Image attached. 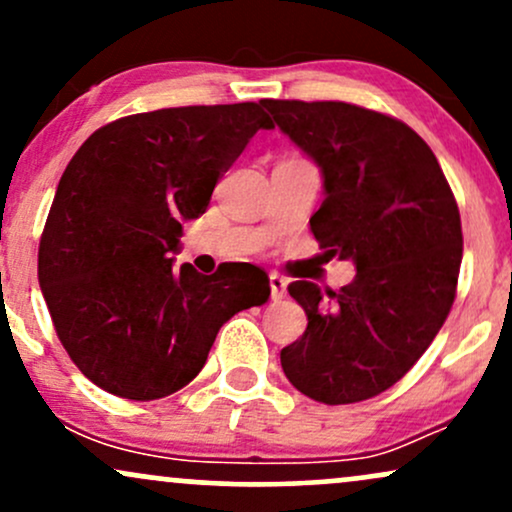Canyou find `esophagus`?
Masks as SVG:
<instances>
[{"label": "esophagus", "mask_w": 512, "mask_h": 512, "mask_svg": "<svg viewBox=\"0 0 512 512\" xmlns=\"http://www.w3.org/2000/svg\"><path fill=\"white\" fill-rule=\"evenodd\" d=\"M286 286L289 281L284 279L281 274H269V289H272V301H281L286 296Z\"/></svg>", "instance_id": "obj_1"}]
</instances>
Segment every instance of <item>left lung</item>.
Wrapping results in <instances>:
<instances>
[{
	"mask_svg": "<svg viewBox=\"0 0 512 512\" xmlns=\"http://www.w3.org/2000/svg\"><path fill=\"white\" fill-rule=\"evenodd\" d=\"M262 105L322 170L315 240L356 264L339 291L289 284L308 327L281 349V368L315 402H363L402 380L443 327L460 276V209L431 146L397 117L342 101Z\"/></svg>",
	"mask_w": 512,
	"mask_h": 512,
	"instance_id": "1",
	"label": "left lung"
}]
</instances>
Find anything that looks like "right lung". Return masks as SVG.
Returning a JSON list of instances; mask_svg holds the SVG:
<instances>
[{"label":"right lung","instance_id":"right-lung-1","mask_svg":"<svg viewBox=\"0 0 512 512\" xmlns=\"http://www.w3.org/2000/svg\"><path fill=\"white\" fill-rule=\"evenodd\" d=\"M260 103L185 105L127 115L91 134L57 185L38 248V281L76 368L110 395L149 402L197 378L221 325L267 303L248 262L211 276L173 267L182 223L257 129Z\"/></svg>","mask_w":512,"mask_h":512}]
</instances>
